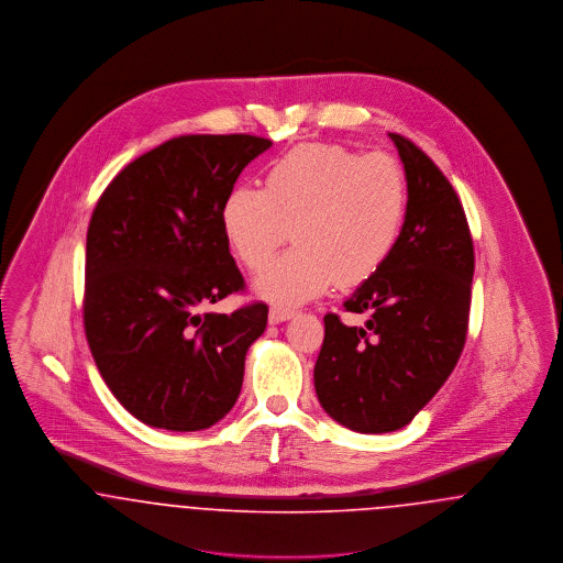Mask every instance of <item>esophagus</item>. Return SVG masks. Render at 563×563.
Returning <instances> with one entry per match:
<instances>
[{
	"mask_svg": "<svg viewBox=\"0 0 563 563\" xmlns=\"http://www.w3.org/2000/svg\"><path fill=\"white\" fill-rule=\"evenodd\" d=\"M294 310H283V308H269L268 319L272 324H278V322L289 321L294 319Z\"/></svg>",
	"mask_w": 563,
	"mask_h": 563,
	"instance_id": "esophagus-1",
	"label": "esophagus"
}]
</instances>
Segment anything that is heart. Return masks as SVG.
Returning a JSON list of instances; mask_svg holds the SVG:
<instances>
[{
	"label": "heart",
	"mask_w": 563,
	"mask_h": 563,
	"mask_svg": "<svg viewBox=\"0 0 563 563\" xmlns=\"http://www.w3.org/2000/svg\"><path fill=\"white\" fill-rule=\"evenodd\" d=\"M405 209L407 184L393 156L310 143L272 164L266 189H232L221 228L249 269L262 268L294 228L297 246L266 266L253 289L278 306H299L333 283L369 280L399 242Z\"/></svg>",
	"instance_id": "heart-1"
}]
</instances>
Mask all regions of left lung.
I'll list each match as a JSON object with an SVG mask.
<instances>
[{"mask_svg": "<svg viewBox=\"0 0 563 563\" xmlns=\"http://www.w3.org/2000/svg\"><path fill=\"white\" fill-rule=\"evenodd\" d=\"M407 209L388 262L344 308L369 312L363 327L324 317L314 365L322 409L342 427L379 434L409 424L454 372L466 342L473 239L452 184L401 134Z\"/></svg>", "mask_w": 563, "mask_h": 563, "instance_id": "obj_1", "label": "left lung"}]
</instances>
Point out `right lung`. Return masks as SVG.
<instances>
[{
  "label": "right lung",
  "instance_id": "right-lung-1",
  "mask_svg": "<svg viewBox=\"0 0 563 563\" xmlns=\"http://www.w3.org/2000/svg\"><path fill=\"white\" fill-rule=\"evenodd\" d=\"M251 134L177 136L131 162L86 234L84 329L113 397L154 429L217 424L239 399L268 306L202 314L244 287L221 228L242 168L269 150Z\"/></svg>",
  "mask_w": 563,
  "mask_h": 563
}]
</instances>
